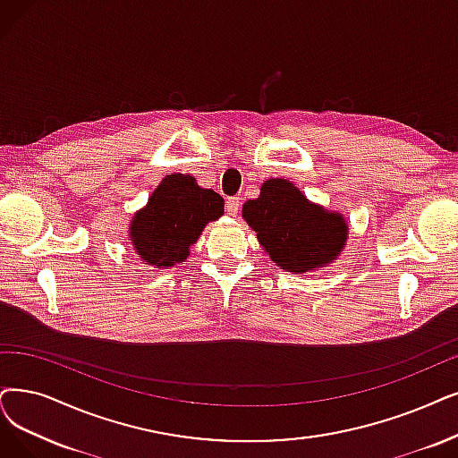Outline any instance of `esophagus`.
<instances>
[{
  "label": "esophagus",
  "mask_w": 458,
  "mask_h": 458,
  "mask_svg": "<svg viewBox=\"0 0 458 458\" xmlns=\"http://www.w3.org/2000/svg\"><path fill=\"white\" fill-rule=\"evenodd\" d=\"M241 210V199L239 197H229L227 199V205H225V212L231 216V217H236V214H239Z\"/></svg>",
  "instance_id": "1"
}]
</instances>
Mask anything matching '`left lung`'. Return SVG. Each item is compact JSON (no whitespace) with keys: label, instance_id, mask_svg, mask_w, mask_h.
<instances>
[{"label":"left lung","instance_id":"8db88e82","mask_svg":"<svg viewBox=\"0 0 458 458\" xmlns=\"http://www.w3.org/2000/svg\"><path fill=\"white\" fill-rule=\"evenodd\" d=\"M242 217L268 258L293 274L335 263L350 234L344 214L312 203L285 178L265 180L259 197L242 205Z\"/></svg>","mask_w":458,"mask_h":458}]
</instances>
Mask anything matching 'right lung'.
<instances>
[{
	"instance_id": "1",
	"label": "right lung",
	"mask_w": 458,
	"mask_h": 458,
	"mask_svg": "<svg viewBox=\"0 0 458 458\" xmlns=\"http://www.w3.org/2000/svg\"><path fill=\"white\" fill-rule=\"evenodd\" d=\"M224 197L200 188L191 174H167L130 222L137 258L154 268H169L190 258V248L224 216Z\"/></svg>"
}]
</instances>
